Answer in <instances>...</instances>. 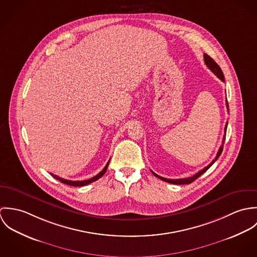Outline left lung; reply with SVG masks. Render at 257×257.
<instances>
[{
    "mask_svg": "<svg viewBox=\"0 0 257 257\" xmlns=\"http://www.w3.org/2000/svg\"><path fill=\"white\" fill-rule=\"evenodd\" d=\"M204 60H205V63H206V65L208 66V68L213 72L214 74H216L217 76H218V78L220 79L222 82H224V77H223V73H222V71H221V69H220V66L215 62V60L212 58V57H210L208 54H204ZM225 103H226V108H227V110H228V104H227V101H225ZM226 127H227V122H226V124H225V126H224V136H223V139H222V143H221V146H220V149H219V151H218V153H217V156H216V158L207 166V167H205L204 169H202V170H200L198 173H196L195 175H193L192 177H188V178H182V179H167V178H164V177H161V176H159V175H157L156 173H154L153 171H151L152 173H153V175L154 176H156L157 178H159V179H161V180H163V181H165V182H167V183H171V184H176V185H183V184H190L192 183L194 180H196L197 178H199L203 173H205L214 163H215V161L220 157V154H221V151H222V147H223V144H224V141H225V134H226Z\"/></svg>",
    "mask_w": 257,
    "mask_h": 257,
    "instance_id": "8db88e82",
    "label": "left lung"
}]
</instances>
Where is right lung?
I'll use <instances>...</instances> for the list:
<instances>
[{"label": "right lung", "instance_id": "obj_1", "mask_svg": "<svg viewBox=\"0 0 257 257\" xmlns=\"http://www.w3.org/2000/svg\"><path fill=\"white\" fill-rule=\"evenodd\" d=\"M109 163H110V160H109L108 163L106 164L105 168H104L99 174H97L96 176H94V177H92V178H90V179H88V180H83V181H71V180H66V179L60 178L59 176L54 175V174H52V173H51V175H52L55 179L59 180L61 183L67 184V185L74 186V187H81V186H85V185H88V184L92 183V182H95L96 180H98L99 178H101V177L106 173V171H107V169H108V166H109Z\"/></svg>", "mask_w": 257, "mask_h": 257}]
</instances>
